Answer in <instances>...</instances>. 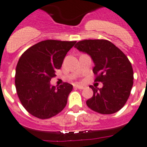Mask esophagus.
<instances>
[{
    "label": "esophagus",
    "instance_id": "obj_1",
    "mask_svg": "<svg viewBox=\"0 0 147 147\" xmlns=\"http://www.w3.org/2000/svg\"><path fill=\"white\" fill-rule=\"evenodd\" d=\"M74 88H78V89H83L84 87L82 86H79V85H74Z\"/></svg>",
    "mask_w": 147,
    "mask_h": 147
}]
</instances>
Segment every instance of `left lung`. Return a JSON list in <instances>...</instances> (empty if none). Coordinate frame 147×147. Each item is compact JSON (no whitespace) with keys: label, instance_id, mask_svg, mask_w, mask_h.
I'll return each instance as SVG.
<instances>
[{"label":"left lung","instance_id":"left-lung-1","mask_svg":"<svg viewBox=\"0 0 147 147\" xmlns=\"http://www.w3.org/2000/svg\"><path fill=\"white\" fill-rule=\"evenodd\" d=\"M75 47L91 56L95 63V82L103 84L102 88L90 86L93 96L86 101L88 108L101 114L120 110L133 85V67L128 58L111 41L104 39L83 40Z\"/></svg>","mask_w":147,"mask_h":147}]
</instances>
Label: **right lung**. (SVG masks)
Returning <instances> with one entry per match:
<instances>
[{"mask_svg": "<svg viewBox=\"0 0 147 147\" xmlns=\"http://www.w3.org/2000/svg\"><path fill=\"white\" fill-rule=\"evenodd\" d=\"M76 43L45 40L30 47L21 56L16 67L15 87L22 106L31 115L46 119L65 107L72 85L64 82L56 88L51 86L50 81Z\"/></svg>", "mask_w": 147, "mask_h": 147, "instance_id": "1", "label": "right lung"}]
</instances>
